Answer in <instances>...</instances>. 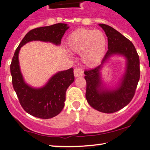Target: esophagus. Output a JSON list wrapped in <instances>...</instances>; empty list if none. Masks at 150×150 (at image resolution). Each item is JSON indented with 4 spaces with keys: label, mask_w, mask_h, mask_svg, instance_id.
<instances>
[{
    "label": "esophagus",
    "mask_w": 150,
    "mask_h": 150,
    "mask_svg": "<svg viewBox=\"0 0 150 150\" xmlns=\"http://www.w3.org/2000/svg\"><path fill=\"white\" fill-rule=\"evenodd\" d=\"M74 75L75 77H80L83 76V71L81 68L80 67H76L74 70Z\"/></svg>",
    "instance_id": "obj_1"
}]
</instances>
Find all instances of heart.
Masks as SVG:
<instances>
[{
	"label": "heart",
	"instance_id": "heart-1",
	"mask_svg": "<svg viewBox=\"0 0 150 150\" xmlns=\"http://www.w3.org/2000/svg\"><path fill=\"white\" fill-rule=\"evenodd\" d=\"M67 42L72 52H81L82 60L89 66L98 65L106 50V38L100 30L78 29L67 37Z\"/></svg>",
	"mask_w": 150,
	"mask_h": 150
}]
</instances>
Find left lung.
Segmentation results:
<instances>
[{
    "mask_svg": "<svg viewBox=\"0 0 150 150\" xmlns=\"http://www.w3.org/2000/svg\"><path fill=\"white\" fill-rule=\"evenodd\" d=\"M108 37V50L101 65L85 70L86 80L85 97L89 105L94 109L104 113H113L127 105L132 100L140 77L139 58L134 45L120 33L105 24H99ZM121 54L128 60L127 70L121 85L114 91L101 90L99 70L110 55Z\"/></svg>",
    "mask_w": 150,
    "mask_h": 150,
    "instance_id": "1",
    "label": "left lung"
}]
</instances>
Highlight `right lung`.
Returning <instances> with one entry per match:
<instances>
[{
    "instance_id": "1",
    "label": "right lung",
    "mask_w": 150,
    "mask_h": 150,
    "mask_svg": "<svg viewBox=\"0 0 150 150\" xmlns=\"http://www.w3.org/2000/svg\"><path fill=\"white\" fill-rule=\"evenodd\" d=\"M67 29V24L57 23L31 30L15 51L11 64L13 86L23 110L35 117L50 119L62 111L65 105L67 89L75 80L73 68L57 72L43 88H33L25 83L23 79L18 62L19 50L23 45L32 40L45 41L60 45Z\"/></svg>"
}]
</instances>
